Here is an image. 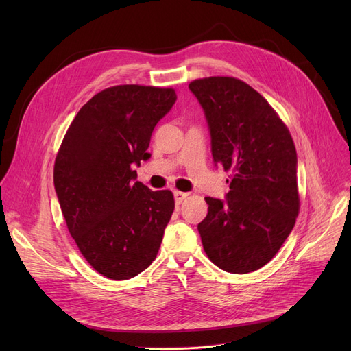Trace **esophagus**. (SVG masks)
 Segmentation results:
<instances>
[{
    "label": "esophagus",
    "instance_id": "esophagus-1",
    "mask_svg": "<svg viewBox=\"0 0 351 351\" xmlns=\"http://www.w3.org/2000/svg\"><path fill=\"white\" fill-rule=\"evenodd\" d=\"M173 196H175V202H176V205H180V204H182V202H183V199H186L188 193H185V192H179V191H176V192H173Z\"/></svg>",
    "mask_w": 351,
    "mask_h": 351
}]
</instances>
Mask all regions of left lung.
<instances>
[{
  "mask_svg": "<svg viewBox=\"0 0 351 351\" xmlns=\"http://www.w3.org/2000/svg\"><path fill=\"white\" fill-rule=\"evenodd\" d=\"M189 89L204 108L215 165L233 172L225 200L205 197L202 245L217 267L250 273L273 259L296 223V147L276 110L246 82L210 77Z\"/></svg>",
  "mask_w": 351,
  "mask_h": 351,
  "instance_id": "1",
  "label": "left lung"
}]
</instances>
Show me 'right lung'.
Returning a JSON list of instances; mask_svg holds the SVG:
<instances>
[{
	"instance_id": "obj_1",
	"label": "right lung",
	"mask_w": 351,
	"mask_h": 351,
	"mask_svg": "<svg viewBox=\"0 0 351 351\" xmlns=\"http://www.w3.org/2000/svg\"><path fill=\"white\" fill-rule=\"evenodd\" d=\"M176 101L175 89L118 85L92 97L64 136L53 185L71 236L86 262L126 280L155 261L175 209L171 191L135 180L151 154L156 123Z\"/></svg>"
}]
</instances>
